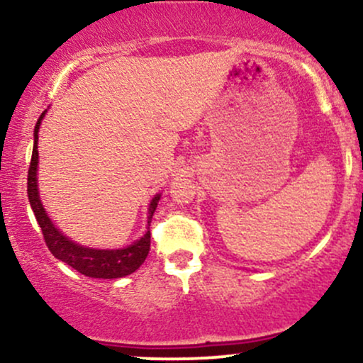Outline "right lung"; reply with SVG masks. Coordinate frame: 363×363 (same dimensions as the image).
<instances>
[{
    "mask_svg": "<svg viewBox=\"0 0 363 363\" xmlns=\"http://www.w3.org/2000/svg\"><path fill=\"white\" fill-rule=\"evenodd\" d=\"M43 118L44 114L40 116V119ZM40 119L37 121L34 129V150H32V160L30 167H28L27 194L32 210H34L37 223L40 225V230H43L44 242L48 245V249L52 252L54 257H57V259H61L62 262L72 266L73 269H77L78 273L90 278H121L136 272L148 256L150 232H147L138 242L129 245V247L106 251V249H90L72 242V240L66 239V237L54 227L51 220H49L48 213H45L43 208V203H40L39 199L35 177L37 164H39V160H37V158H39V152H37V140H39V136H37V133H39ZM158 199H160V194H157L155 198L152 199V203H150L148 220H152L153 213H155Z\"/></svg>",
    "mask_w": 363,
    "mask_h": 363,
    "instance_id": "right-lung-1",
    "label": "right lung"
}]
</instances>
